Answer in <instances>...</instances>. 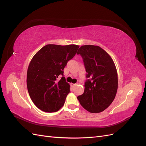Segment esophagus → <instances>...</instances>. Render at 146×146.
Masks as SVG:
<instances>
[{"mask_svg": "<svg viewBox=\"0 0 146 146\" xmlns=\"http://www.w3.org/2000/svg\"><path fill=\"white\" fill-rule=\"evenodd\" d=\"M70 86H71L72 87H73V86H76V83L74 84V83H71L70 84Z\"/></svg>", "mask_w": 146, "mask_h": 146, "instance_id": "esophagus-1", "label": "esophagus"}]
</instances>
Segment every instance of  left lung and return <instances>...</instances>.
<instances>
[{
    "label": "left lung",
    "mask_w": 146,
    "mask_h": 146,
    "mask_svg": "<svg viewBox=\"0 0 146 146\" xmlns=\"http://www.w3.org/2000/svg\"><path fill=\"white\" fill-rule=\"evenodd\" d=\"M83 60L86 78L83 94L77 99L88 111L100 113L113 102L117 92L118 78L111 57L99 46L85 45L77 52Z\"/></svg>",
    "instance_id": "8db88e82"
}]
</instances>
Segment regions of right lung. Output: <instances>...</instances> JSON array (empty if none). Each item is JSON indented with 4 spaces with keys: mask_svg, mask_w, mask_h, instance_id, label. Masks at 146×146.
I'll return each mask as SVG.
<instances>
[{
    "mask_svg": "<svg viewBox=\"0 0 146 146\" xmlns=\"http://www.w3.org/2000/svg\"><path fill=\"white\" fill-rule=\"evenodd\" d=\"M78 47L75 44H47L31 60L27 74V90L34 104L42 111L55 112L64 105L70 85L63 77V70Z\"/></svg>",
    "mask_w": 146,
    "mask_h": 146,
    "instance_id": "1",
    "label": "right lung"
}]
</instances>
